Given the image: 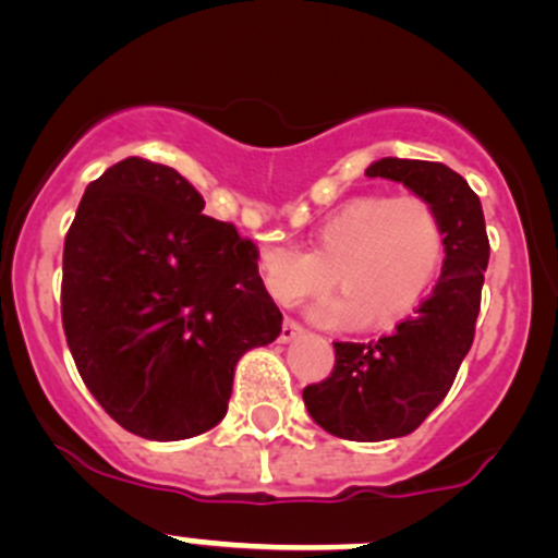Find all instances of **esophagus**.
<instances>
[{"mask_svg":"<svg viewBox=\"0 0 558 558\" xmlns=\"http://www.w3.org/2000/svg\"><path fill=\"white\" fill-rule=\"evenodd\" d=\"M301 333H303V328H301V325H298L295 319H290V317H287L284 323H281V333H279V341H281V344H287V341H292V339H295V336H301Z\"/></svg>","mask_w":558,"mask_h":558,"instance_id":"34e87169","label":"esophagus"}]
</instances>
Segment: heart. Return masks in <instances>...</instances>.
Segmentation results:
<instances>
[{"mask_svg":"<svg viewBox=\"0 0 558 558\" xmlns=\"http://www.w3.org/2000/svg\"><path fill=\"white\" fill-rule=\"evenodd\" d=\"M445 255L439 211L417 192L352 197L308 235V250L263 246L257 271L281 306L323 295L336 284L341 295L312 308L323 325L368 328L396 323L421 303Z\"/></svg>","mask_w":558,"mask_h":558,"instance_id":"heart-1","label":"heart"}]
</instances>
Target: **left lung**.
Listing matches in <instances>:
<instances>
[{"mask_svg": "<svg viewBox=\"0 0 558 558\" xmlns=\"http://www.w3.org/2000/svg\"><path fill=\"white\" fill-rule=\"evenodd\" d=\"M366 175L401 181L434 203L445 230L442 277L393 333L333 341V372L303 388V404L333 437L383 442L415 432L448 396L474 341L490 246L480 197L448 165L385 157Z\"/></svg>", "mask_w": 558, "mask_h": 558, "instance_id": "obj_1", "label": "left lung"}]
</instances>
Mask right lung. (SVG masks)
<instances>
[{
  "mask_svg": "<svg viewBox=\"0 0 558 558\" xmlns=\"http://www.w3.org/2000/svg\"><path fill=\"white\" fill-rule=\"evenodd\" d=\"M203 206L179 170L126 157L86 186L64 239L62 325L81 379L154 442L217 426L241 357L281 333L260 250Z\"/></svg>",
  "mask_w": 558,
  "mask_h": 558,
  "instance_id": "1",
  "label": "right lung"
}]
</instances>
